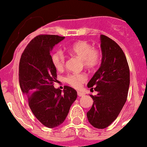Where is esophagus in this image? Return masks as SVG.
Wrapping results in <instances>:
<instances>
[{
  "instance_id": "obj_1",
  "label": "esophagus",
  "mask_w": 147,
  "mask_h": 147,
  "mask_svg": "<svg viewBox=\"0 0 147 147\" xmlns=\"http://www.w3.org/2000/svg\"><path fill=\"white\" fill-rule=\"evenodd\" d=\"M78 95L79 96H85V94L83 93V92H78Z\"/></svg>"
}]
</instances>
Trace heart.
Instances as JSON below:
<instances>
[{"mask_svg":"<svg viewBox=\"0 0 147 147\" xmlns=\"http://www.w3.org/2000/svg\"><path fill=\"white\" fill-rule=\"evenodd\" d=\"M67 49L71 54L82 59L83 65L87 68H94L100 63L101 59L100 50L92 47L86 41L75 42L69 47H67ZM51 61L56 69L61 70L65 66V55L62 51H56L51 55ZM64 80L74 88H80L82 83L86 81L87 76L84 73H72L67 75Z\"/></svg>","mask_w":147,"mask_h":147,"instance_id":"b5f03b06","label":"heart"}]
</instances>
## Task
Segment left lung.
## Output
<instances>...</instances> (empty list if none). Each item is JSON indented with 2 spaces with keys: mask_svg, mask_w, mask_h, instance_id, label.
I'll return each mask as SVG.
<instances>
[{
  "mask_svg": "<svg viewBox=\"0 0 147 147\" xmlns=\"http://www.w3.org/2000/svg\"><path fill=\"white\" fill-rule=\"evenodd\" d=\"M102 63L87 84L97 95H90L94 102L87 112L93 127L104 129L119 116L127 98L129 69L125 53L119 45L105 35L100 36Z\"/></svg>",
  "mask_w": 147,
  "mask_h": 147,
  "instance_id": "1",
  "label": "left lung"
}]
</instances>
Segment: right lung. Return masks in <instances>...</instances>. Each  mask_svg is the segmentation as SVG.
<instances>
[{"instance_id":"1","label":"right lung","mask_w":147,"mask_h":147,"mask_svg":"<svg viewBox=\"0 0 147 147\" xmlns=\"http://www.w3.org/2000/svg\"><path fill=\"white\" fill-rule=\"evenodd\" d=\"M58 35H39L29 42L21 55L19 82L28 96L31 111L42 125L49 128L64 122L77 98V92L65 86L64 92L55 88L56 69L51 61V52L64 39Z\"/></svg>"}]
</instances>
